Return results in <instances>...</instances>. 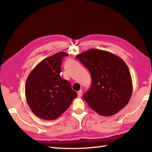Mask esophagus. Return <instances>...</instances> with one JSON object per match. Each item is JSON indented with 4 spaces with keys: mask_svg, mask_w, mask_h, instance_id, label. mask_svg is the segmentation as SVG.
I'll use <instances>...</instances> for the list:
<instances>
[{
    "mask_svg": "<svg viewBox=\"0 0 152 152\" xmlns=\"http://www.w3.org/2000/svg\"><path fill=\"white\" fill-rule=\"evenodd\" d=\"M82 92H83V91H81V90H80V91H79L78 92H77V96H78V97H81V95H82Z\"/></svg>",
    "mask_w": 152,
    "mask_h": 152,
    "instance_id": "1",
    "label": "esophagus"
}]
</instances>
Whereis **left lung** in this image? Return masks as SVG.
Here are the masks:
<instances>
[{"instance_id":"obj_1","label":"left lung","mask_w":152,"mask_h":152,"mask_svg":"<svg viewBox=\"0 0 152 152\" xmlns=\"http://www.w3.org/2000/svg\"><path fill=\"white\" fill-rule=\"evenodd\" d=\"M90 71L92 84L83 97L97 113L110 116L125 107L131 98L132 80L121 58L106 50L91 49L76 56Z\"/></svg>"}]
</instances>
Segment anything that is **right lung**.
Masks as SVG:
<instances>
[{"label": "right lung", "mask_w": 152, "mask_h": 152, "mask_svg": "<svg viewBox=\"0 0 152 152\" xmlns=\"http://www.w3.org/2000/svg\"><path fill=\"white\" fill-rule=\"evenodd\" d=\"M68 54L59 52L49 56L34 67L27 78L26 98L31 110L45 120L57 119L68 109L77 97L71 83L61 78L60 66Z\"/></svg>", "instance_id": "obj_1"}]
</instances>
